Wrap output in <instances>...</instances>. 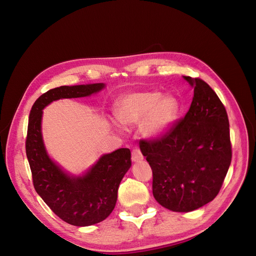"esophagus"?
I'll return each instance as SVG.
<instances>
[{"mask_svg": "<svg viewBox=\"0 0 256 256\" xmlns=\"http://www.w3.org/2000/svg\"><path fill=\"white\" fill-rule=\"evenodd\" d=\"M132 161H134V162H140V161H142L144 158H143V154H142V152H141V150H138V148H136V150H132Z\"/></svg>", "mask_w": 256, "mask_h": 256, "instance_id": "1", "label": "esophagus"}]
</instances>
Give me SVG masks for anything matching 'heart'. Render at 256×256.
I'll return each mask as SVG.
<instances>
[{
  "mask_svg": "<svg viewBox=\"0 0 256 256\" xmlns=\"http://www.w3.org/2000/svg\"><path fill=\"white\" fill-rule=\"evenodd\" d=\"M180 100L173 94L157 90L130 92L118 100L115 116L124 127L141 122V132L146 138H159L173 128L180 116Z\"/></svg>",
  "mask_w": 256,
  "mask_h": 256,
  "instance_id": "b5f03b06",
  "label": "heart"
}]
</instances>
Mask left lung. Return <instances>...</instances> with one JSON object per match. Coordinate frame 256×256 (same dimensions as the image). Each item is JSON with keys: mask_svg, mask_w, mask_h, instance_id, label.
<instances>
[{"mask_svg": "<svg viewBox=\"0 0 256 256\" xmlns=\"http://www.w3.org/2000/svg\"><path fill=\"white\" fill-rule=\"evenodd\" d=\"M194 88L182 120L140 148L152 170V194L168 210L189 212L218 194L232 160L226 110L203 80L184 76Z\"/></svg>", "mask_w": 256, "mask_h": 256, "instance_id": "obj_1", "label": "left lung"}]
</instances>
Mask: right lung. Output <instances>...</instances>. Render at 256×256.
Wrapping results in <instances>:
<instances>
[{
    "instance_id": "1",
    "label": "right lung",
    "mask_w": 256,
    "mask_h": 256,
    "mask_svg": "<svg viewBox=\"0 0 256 256\" xmlns=\"http://www.w3.org/2000/svg\"><path fill=\"white\" fill-rule=\"evenodd\" d=\"M106 88L104 83L60 86L44 92L30 112L26 157L36 192L60 218L76 226L104 221L113 212L122 177L131 166L129 148L104 154L80 175L58 166L46 150L42 132V110L64 98L88 97Z\"/></svg>"
}]
</instances>
